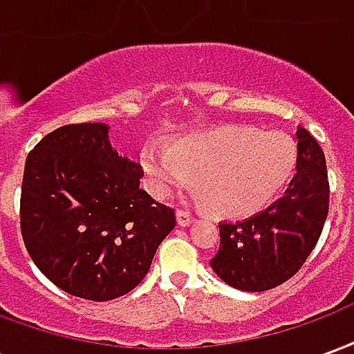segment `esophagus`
I'll return each mask as SVG.
<instances>
[{"mask_svg": "<svg viewBox=\"0 0 354 354\" xmlns=\"http://www.w3.org/2000/svg\"><path fill=\"white\" fill-rule=\"evenodd\" d=\"M176 218L180 225H189V223L195 222V216H193L189 210H185V208H178Z\"/></svg>", "mask_w": 354, "mask_h": 354, "instance_id": "obj_1", "label": "esophagus"}]
</instances>
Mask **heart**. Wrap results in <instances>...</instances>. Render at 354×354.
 Here are the masks:
<instances>
[{"label": "heart", "instance_id": "obj_1", "mask_svg": "<svg viewBox=\"0 0 354 354\" xmlns=\"http://www.w3.org/2000/svg\"><path fill=\"white\" fill-rule=\"evenodd\" d=\"M142 170L149 189L167 197L195 182L201 201L220 216H246L269 205L297 162L288 134L223 124L174 140L169 149L147 146Z\"/></svg>", "mask_w": 354, "mask_h": 354}]
</instances>
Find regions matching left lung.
Wrapping results in <instances>:
<instances>
[{"instance_id":"8db88e82","label":"left lung","mask_w":354,"mask_h":354,"mask_svg":"<svg viewBox=\"0 0 354 354\" xmlns=\"http://www.w3.org/2000/svg\"><path fill=\"white\" fill-rule=\"evenodd\" d=\"M296 176L288 189L243 222H222L220 248L210 260L230 286L263 292L292 279L309 258L330 208L326 157L313 134L297 131Z\"/></svg>"}]
</instances>
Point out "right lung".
Returning a JSON list of instances; mask_svg holds the SVG:
<instances>
[{
	"mask_svg": "<svg viewBox=\"0 0 354 354\" xmlns=\"http://www.w3.org/2000/svg\"><path fill=\"white\" fill-rule=\"evenodd\" d=\"M140 162L121 157L108 124H64L28 153L20 231L30 258L72 296L108 301L136 288L174 208L140 187Z\"/></svg>",
	"mask_w": 354,
	"mask_h": 354,
	"instance_id": "add662e5",
	"label": "right lung"
}]
</instances>
